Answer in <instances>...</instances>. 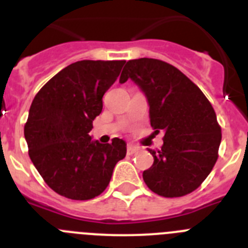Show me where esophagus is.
<instances>
[{
    "label": "esophagus",
    "instance_id": "1",
    "mask_svg": "<svg viewBox=\"0 0 248 248\" xmlns=\"http://www.w3.org/2000/svg\"><path fill=\"white\" fill-rule=\"evenodd\" d=\"M138 151H139V148H138V146H134V145L126 146V153H128L129 155L135 154V153H138Z\"/></svg>",
    "mask_w": 248,
    "mask_h": 248
}]
</instances>
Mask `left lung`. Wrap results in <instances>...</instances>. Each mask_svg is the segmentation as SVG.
<instances>
[{
	"instance_id": "8db88e82",
	"label": "left lung",
	"mask_w": 248,
	"mask_h": 248,
	"mask_svg": "<svg viewBox=\"0 0 248 248\" xmlns=\"http://www.w3.org/2000/svg\"><path fill=\"white\" fill-rule=\"evenodd\" d=\"M129 78L145 94L155 133H165L160 150L149 149L154 164L143 172L144 181L164 198L190 194L218 157L221 126L211 103L183 72L160 59L128 61L119 82Z\"/></svg>"
}]
</instances>
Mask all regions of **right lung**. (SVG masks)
<instances>
[{
	"mask_svg": "<svg viewBox=\"0 0 248 248\" xmlns=\"http://www.w3.org/2000/svg\"><path fill=\"white\" fill-rule=\"evenodd\" d=\"M125 61H79L50 78L36 94L25 124L28 155L50 189L72 200L102 194L126 144L93 141L89 131L102 113L103 95Z\"/></svg>",
	"mask_w": 248,
	"mask_h": 248,
	"instance_id": "add662e5",
	"label": "right lung"
}]
</instances>
